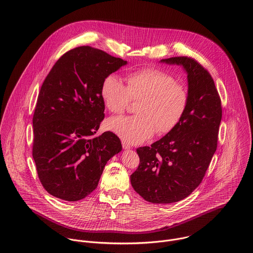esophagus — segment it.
Masks as SVG:
<instances>
[{"label":"esophagus","mask_w":253,"mask_h":253,"mask_svg":"<svg viewBox=\"0 0 253 253\" xmlns=\"http://www.w3.org/2000/svg\"><path fill=\"white\" fill-rule=\"evenodd\" d=\"M122 147H123V149H125V150H129V149L131 148V146H130L129 144H127L126 142H124V141H122Z\"/></svg>","instance_id":"obj_1"}]
</instances>
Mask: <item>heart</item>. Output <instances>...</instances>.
Returning <instances> with one entry per match:
<instances>
[{
	"label": "heart",
	"mask_w": 253,
	"mask_h": 253,
	"mask_svg": "<svg viewBox=\"0 0 253 253\" xmlns=\"http://www.w3.org/2000/svg\"><path fill=\"white\" fill-rule=\"evenodd\" d=\"M126 85L116 74L104 77L100 95L106 109L123 113L138 101L134 116L114 117L106 121V129L131 145L149 140L155 132L165 135L182 121L189 106V92L173 75L157 68H143L126 75Z\"/></svg>",
	"instance_id": "1"
}]
</instances>
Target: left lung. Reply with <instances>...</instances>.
Instances as JSON below:
<instances>
[{"mask_svg": "<svg viewBox=\"0 0 253 253\" xmlns=\"http://www.w3.org/2000/svg\"><path fill=\"white\" fill-rule=\"evenodd\" d=\"M161 62L182 65L188 74L189 106L180 124L151 147H140L133 189L153 204H172L202 183L217 147L221 102L210 72L196 59L176 56Z\"/></svg>", "mask_w": 253, "mask_h": 253, "instance_id": "8db88e82", "label": "left lung"}]
</instances>
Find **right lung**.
<instances>
[{"label":"right lung","mask_w":253,"mask_h":253,"mask_svg":"<svg viewBox=\"0 0 253 253\" xmlns=\"http://www.w3.org/2000/svg\"><path fill=\"white\" fill-rule=\"evenodd\" d=\"M126 63L84 45L65 52L45 77L33 117V158L51 196L68 202L87 197L107 161L122 150L114 133L93 135L104 119L101 83Z\"/></svg>","instance_id":"add662e5"}]
</instances>
